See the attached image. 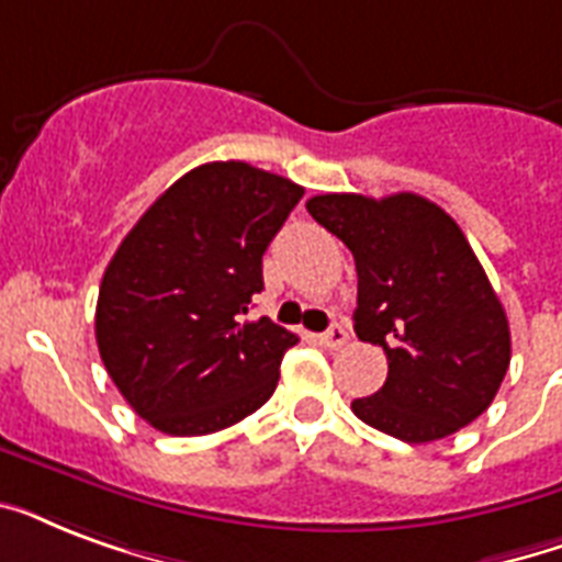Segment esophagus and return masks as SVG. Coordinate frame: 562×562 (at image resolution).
Returning a JSON list of instances; mask_svg holds the SVG:
<instances>
[{"instance_id": "esophagus-1", "label": "esophagus", "mask_w": 562, "mask_h": 562, "mask_svg": "<svg viewBox=\"0 0 562 562\" xmlns=\"http://www.w3.org/2000/svg\"><path fill=\"white\" fill-rule=\"evenodd\" d=\"M347 341H350V333H347V326L341 324H333L324 335H321V344H324V347H333V350L344 347Z\"/></svg>"}]
</instances>
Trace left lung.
Instances as JSON below:
<instances>
[{"mask_svg":"<svg viewBox=\"0 0 562 562\" xmlns=\"http://www.w3.org/2000/svg\"><path fill=\"white\" fill-rule=\"evenodd\" d=\"M306 210L350 247L356 335L387 356L384 384L352 402V414L405 443L470 426L505 379L510 329L452 215L414 192L315 194Z\"/></svg>","mask_w":562,"mask_h":562,"instance_id":"8db88e82","label":"left lung"}]
</instances>
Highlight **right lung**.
<instances>
[{"label": "right lung", "instance_id": "add662e5", "mask_svg": "<svg viewBox=\"0 0 562 562\" xmlns=\"http://www.w3.org/2000/svg\"><path fill=\"white\" fill-rule=\"evenodd\" d=\"M303 187L247 162H203L145 210L110 259L95 341L127 405L157 431L212 435L271 400L297 335L250 321L262 256Z\"/></svg>", "mask_w": 562, "mask_h": 562}]
</instances>
